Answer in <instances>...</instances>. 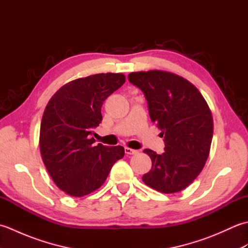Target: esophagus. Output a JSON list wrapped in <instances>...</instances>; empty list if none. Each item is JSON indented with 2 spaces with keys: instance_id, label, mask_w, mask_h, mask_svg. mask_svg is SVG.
<instances>
[{
  "instance_id": "obj_1",
  "label": "esophagus",
  "mask_w": 248,
  "mask_h": 248,
  "mask_svg": "<svg viewBox=\"0 0 248 248\" xmlns=\"http://www.w3.org/2000/svg\"><path fill=\"white\" fill-rule=\"evenodd\" d=\"M124 152H125V154H127V155H134V154H136V152H138V150H134V149H131V148H128V147H127V148H124Z\"/></svg>"
}]
</instances>
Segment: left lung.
I'll return each instance as SVG.
<instances>
[{"label":"left lung","instance_id":"obj_1","mask_svg":"<svg viewBox=\"0 0 248 248\" xmlns=\"http://www.w3.org/2000/svg\"><path fill=\"white\" fill-rule=\"evenodd\" d=\"M128 80L144 93L150 119L162 130L164 152L145 149L152 162L147 186L170 194L188 186L202 170L213 136V118L192 83L170 72H131Z\"/></svg>","mask_w":248,"mask_h":248}]
</instances>
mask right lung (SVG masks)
I'll return each mask as SVG.
<instances>
[{
    "label": "right lung",
    "mask_w": 248,
    "mask_h": 248,
    "mask_svg": "<svg viewBox=\"0 0 248 248\" xmlns=\"http://www.w3.org/2000/svg\"><path fill=\"white\" fill-rule=\"evenodd\" d=\"M124 81L121 73L78 78L60 88L46 105L40 125L41 156L56 186L70 196L96 191L124 155V147L94 146L92 138L102 121L104 100Z\"/></svg>",
    "instance_id": "add662e5"
}]
</instances>
